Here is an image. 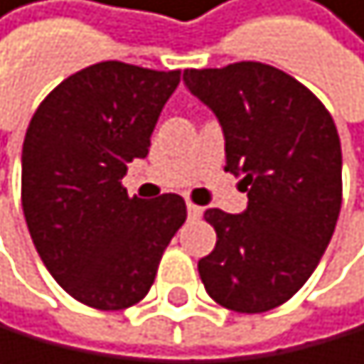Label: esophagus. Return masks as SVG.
<instances>
[{
  "mask_svg": "<svg viewBox=\"0 0 364 364\" xmlns=\"http://www.w3.org/2000/svg\"><path fill=\"white\" fill-rule=\"evenodd\" d=\"M202 206H197V204H193V202H188V215H190V218H200V215H202Z\"/></svg>",
  "mask_w": 364,
  "mask_h": 364,
  "instance_id": "1",
  "label": "esophagus"
}]
</instances>
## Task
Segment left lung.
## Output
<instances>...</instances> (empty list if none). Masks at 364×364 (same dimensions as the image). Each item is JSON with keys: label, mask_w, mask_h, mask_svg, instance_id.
I'll return each mask as SVG.
<instances>
[{"label": "left lung", "mask_w": 364, "mask_h": 364, "mask_svg": "<svg viewBox=\"0 0 364 364\" xmlns=\"http://www.w3.org/2000/svg\"><path fill=\"white\" fill-rule=\"evenodd\" d=\"M183 83L218 118L225 171L248 193L242 213L206 209L215 248L197 262L206 293L239 314L288 302L328 248L341 209V144L311 90L277 67L186 69Z\"/></svg>", "instance_id": "1"}]
</instances>
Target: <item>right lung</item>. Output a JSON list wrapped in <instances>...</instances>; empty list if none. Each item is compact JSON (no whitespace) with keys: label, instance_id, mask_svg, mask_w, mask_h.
<instances>
[{"label":"right lung","instance_id":"right-lung-1","mask_svg":"<svg viewBox=\"0 0 364 364\" xmlns=\"http://www.w3.org/2000/svg\"><path fill=\"white\" fill-rule=\"evenodd\" d=\"M181 71L100 62L39 104L23 144V211L46 269L92 309L149 295L160 257L186 223V202L127 197V162L146 158Z\"/></svg>","mask_w":364,"mask_h":364}]
</instances>
